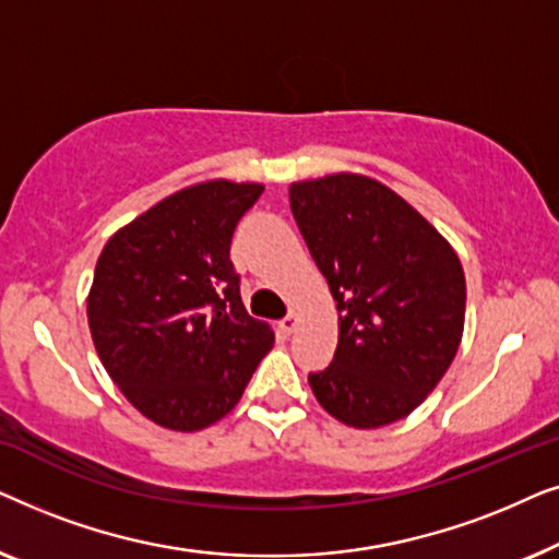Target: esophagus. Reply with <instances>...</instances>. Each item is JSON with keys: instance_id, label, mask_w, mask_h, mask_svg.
<instances>
[{"instance_id": "34e87169", "label": "esophagus", "mask_w": 559, "mask_h": 559, "mask_svg": "<svg viewBox=\"0 0 559 559\" xmlns=\"http://www.w3.org/2000/svg\"><path fill=\"white\" fill-rule=\"evenodd\" d=\"M297 325H300V316H297V312L293 310V312H289V316L287 318H282L280 320V331L282 333H285V335H289V333H295V328Z\"/></svg>"}]
</instances>
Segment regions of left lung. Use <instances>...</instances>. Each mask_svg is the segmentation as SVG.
<instances>
[{
  "label": "left lung",
  "instance_id": "1",
  "mask_svg": "<svg viewBox=\"0 0 559 559\" xmlns=\"http://www.w3.org/2000/svg\"><path fill=\"white\" fill-rule=\"evenodd\" d=\"M289 209L338 310V346L331 366L308 377L312 394L356 430L404 419L461 346V259L423 213L369 175L297 180Z\"/></svg>",
  "mask_w": 559,
  "mask_h": 559
}]
</instances>
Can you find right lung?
<instances>
[{
  "instance_id": "right-lung-1",
  "label": "right lung",
  "mask_w": 559,
  "mask_h": 559,
  "mask_svg": "<svg viewBox=\"0 0 559 559\" xmlns=\"http://www.w3.org/2000/svg\"><path fill=\"white\" fill-rule=\"evenodd\" d=\"M262 182L203 180L140 213L106 241L86 297L88 331L129 404L175 432L239 404L274 331L251 318L231 236Z\"/></svg>"
}]
</instances>
